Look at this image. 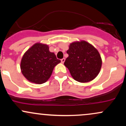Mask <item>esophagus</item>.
<instances>
[{
	"mask_svg": "<svg viewBox=\"0 0 126 126\" xmlns=\"http://www.w3.org/2000/svg\"><path fill=\"white\" fill-rule=\"evenodd\" d=\"M64 61H65V59H64V58H63V59H61V62H62V63H64Z\"/></svg>",
	"mask_w": 126,
	"mask_h": 126,
	"instance_id": "34e87169",
	"label": "esophagus"
}]
</instances>
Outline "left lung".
<instances>
[{
	"mask_svg": "<svg viewBox=\"0 0 126 126\" xmlns=\"http://www.w3.org/2000/svg\"><path fill=\"white\" fill-rule=\"evenodd\" d=\"M69 56L64 64L76 81L84 83L93 80L99 73L102 60L98 50L86 41L74 42L67 51Z\"/></svg>",
	"mask_w": 126,
	"mask_h": 126,
	"instance_id": "8db88e82",
	"label": "left lung"
}]
</instances>
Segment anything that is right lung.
<instances>
[{
    "label": "right lung",
    "instance_id": "obj_1",
    "mask_svg": "<svg viewBox=\"0 0 126 126\" xmlns=\"http://www.w3.org/2000/svg\"><path fill=\"white\" fill-rule=\"evenodd\" d=\"M60 62L54 53L49 51L47 45L36 43L23 56L21 72L29 81L41 84L50 78L54 67Z\"/></svg>",
    "mask_w": 126,
    "mask_h": 126
}]
</instances>
